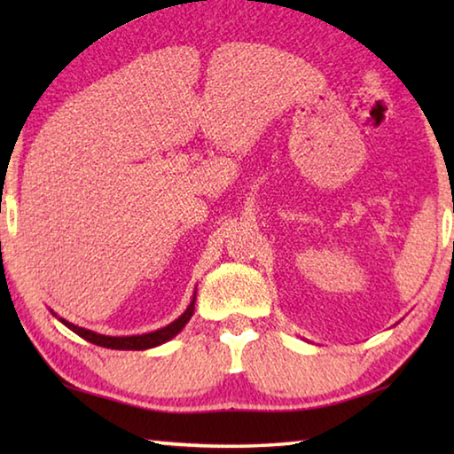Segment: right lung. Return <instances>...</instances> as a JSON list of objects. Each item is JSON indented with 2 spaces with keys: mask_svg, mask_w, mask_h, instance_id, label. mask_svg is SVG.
<instances>
[{
  "mask_svg": "<svg viewBox=\"0 0 454 454\" xmlns=\"http://www.w3.org/2000/svg\"><path fill=\"white\" fill-rule=\"evenodd\" d=\"M194 302H196V292H194V298H192V302L186 309V312H184L180 318H176L174 322H170V325L164 328L153 330V333H148V334H137V336H106V334L91 333V330H86L82 326H75V325H72V322H67L64 318H59V322H64V325L70 330H74L75 334L86 338V340L91 344H98V347L114 348V350H145V348L160 347V344L168 342L170 338L178 334L180 330L188 325L192 314H194Z\"/></svg>",
  "mask_w": 454,
  "mask_h": 454,
  "instance_id": "obj_1",
  "label": "right lung"
}]
</instances>
